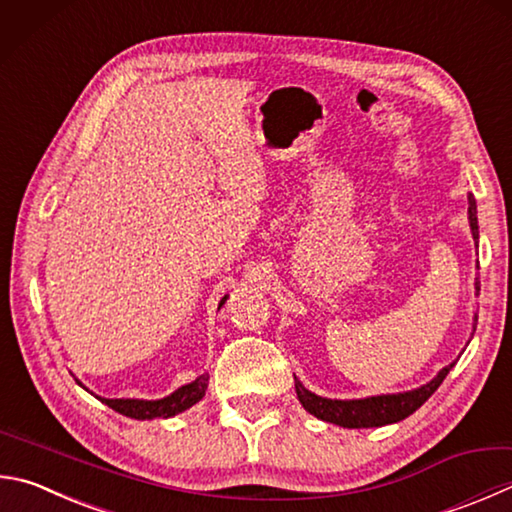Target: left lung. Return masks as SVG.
<instances>
[{
  "mask_svg": "<svg viewBox=\"0 0 512 512\" xmlns=\"http://www.w3.org/2000/svg\"><path fill=\"white\" fill-rule=\"evenodd\" d=\"M468 217H470L472 237L479 239L477 203L472 194H468ZM475 288L479 293V282L475 284ZM452 365L443 367L439 371V376L430 380L427 385L412 389V392H403V394L371 396V398H360V401H331V398H322V396L311 394L309 389H304L300 380H295V392H297V398H300L304 410L311 412L313 416L322 418V421L336 423L342 427H380L387 423L403 421V418L414 414L418 407H421L427 398H430L436 389H439L443 378L450 374Z\"/></svg>",
  "mask_w": 512,
  "mask_h": 512,
  "instance_id": "1",
  "label": "left lung"
}]
</instances>
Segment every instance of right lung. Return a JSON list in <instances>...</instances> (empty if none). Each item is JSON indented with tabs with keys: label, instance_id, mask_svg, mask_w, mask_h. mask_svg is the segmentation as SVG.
Returning a JSON list of instances; mask_svg holds the SVG:
<instances>
[{
	"label": "right lung",
	"instance_id": "obj_1",
	"mask_svg": "<svg viewBox=\"0 0 512 512\" xmlns=\"http://www.w3.org/2000/svg\"><path fill=\"white\" fill-rule=\"evenodd\" d=\"M226 302V297L221 304ZM219 304V306H221ZM208 389V374L199 376L194 383L183 385L174 394L161 398V401H136V398H100L102 403L109 405L118 414L138 418V421H150V418H170L183 410H188L194 403H199L206 396Z\"/></svg>",
	"mask_w": 512,
	"mask_h": 512
}]
</instances>
